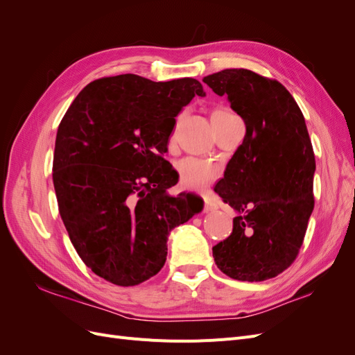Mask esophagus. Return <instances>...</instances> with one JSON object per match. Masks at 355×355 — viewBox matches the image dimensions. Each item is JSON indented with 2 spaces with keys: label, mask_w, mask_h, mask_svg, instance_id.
<instances>
[{
  "label": "esophagus",
  "mask_w": 355,
  "mask_h": 355,
  "mask_svg": "<svg viewBox=\"0 0 355 355\" xmlns=\"http://www.w3.org/2000/svg\"><path fill=\"white\" fill-rule=\"evenodd\" d=\"M202 198H204V211H213V210H216V204H214V201L211 200V197H209V196H202Z\"/></svg>",
  "instance_id": "obj_1"
}]
</instances>
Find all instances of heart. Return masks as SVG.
<instances>
[{
  "label": "heart",
  "instance_id": "obj_1",
  "mask_svg": "<svg viewBox=\"0 0 355 355\" xmlns=\"http://www.w3.org/2000/svg\"><path fill=\"white\" fill-rule=\"evenodd\" d=\"M232 116L231 112L225 110H216L211 114V118ZM180 185L188 189H204L218 176V167L209 161H204L196 157H185L176 163Z\"/></svg>",
  "mask_w": 355,
  "mask_h": 355
}]
</instances>
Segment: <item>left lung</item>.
Instances as JSON below:
<instances>
[{
	"mask_svg": "<svg viewBox=\"0 0 355 355\" xmlns=\"http://www.w3.org/2000/svg\"><path fill=\"white\" fill-rule=\"evenodd\" d=\"M202 81L227 96L245 124L214 192L237 211L232 234L213 247L219 270L263 282L292 265L314 209L315 157L305 118L283 84L249 69H223Z\"/></svg>",
	"mask_w": 355,
	"mask_h": 355,
	"instance_id": "8db88e82",
	"label": "left lung"
}]
</instances>
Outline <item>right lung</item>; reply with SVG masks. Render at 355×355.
Masks as SVG:
<instances>
[{"label":"right lung","instance_id":"obj_1","mask_svg":"<svg viewBox=\"0 0 355 355\" xmlns=\"http://www.w3.org/2000/svg\"><path fill=\"white\" fill-rule=\"evenodd\" d=\"M196 94L206 92L194 78L123 73L85 85L62 118L53 157L59 213L83 262L106 282L154 277L170 231L202 209L196 194H168L178 176L161 157Z\"/></svg>","mask_w":355,"mask_h":355}]
</instances>
